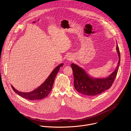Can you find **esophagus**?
I'll return each instance as SVG.
<instances>
[{
    "instance_id": "1",
    "label": "esophagus",
    "mask_w": 131,
    "mask_h": 131,
    "mask_svg": "<svg viewBox=\"0 0 131 131\" xmlns=\"http://www.w3.org/2000/svg\"><path fill=\"white\" fill-rule=\"evenodd\" d=\"M67 59L68 60H71L72 59L71 58V57H68L67 58Z\"/></svg>"
}]
</instances>
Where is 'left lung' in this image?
Segmentation results:
<instances>
[{
	"label": "left lung",
	"mask_w": 131,
	"mask_h": 131,
	"mask_svg": "<svg viewBox=\"0 0 131 131\" xmlns=\"http://www.w3.org/2000/svg\"><path fill=\"white\" fill-rule=\"evenodd\" d=\"M116 49L119 57L118 65L114 71L106 78H93L82 68L73 63L71 64L73 73L74 87L78 92L87 96H95L111 86L117 76L120 63V53L118 44Z\"/></svg>",
	"instance_id": "1"
}]
</instances>
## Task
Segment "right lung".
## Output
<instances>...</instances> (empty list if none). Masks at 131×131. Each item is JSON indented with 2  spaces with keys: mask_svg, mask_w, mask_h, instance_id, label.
<instances>
[{
  "mask_svg": "<svg viewBox=\"0 0 131 131\" xmlns=\"http://www.w3.org/2000/svg\"><path fill=\"white\" fill-rule=\"evenodd\" d=\"M64 64H60L56 67L52 71L48 78L38 88L30 92H22L16 90L12 85L11 87L13 91L18 95L29 100H41L47 97L51 92L54 83V79L58 73L60 67L63 66Z\"/></svg>",
  "mask_w": 131,
  "mask_h": 131,
  "instance_id": "right-lung-1",
  "label": "right lung"
}]
</instances>
